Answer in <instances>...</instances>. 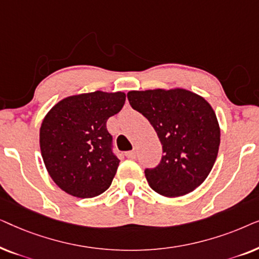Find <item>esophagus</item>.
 Masks as SVG:
<instances>
[{
	"label": "esophagus",
	"instance_id": "esophagus-1",
	"mask_svg": "<svg viewBox=\"0 0 259 259\" xmlns=\"http://www.w3.org/2000/svg\"><path fill=\"white\" fill-rule=\"evenodd\" d=\"M125 155L130 159H134L137 157V152L136 151H128V152H126Z\"/></svg>",
	"mask_w": 259,
	"mask_h": 259
}]
</instances>
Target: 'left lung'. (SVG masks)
Returning a JSON list of instances; mask_svg holds the SVG:
<instances>
[{
	"label": "left lung",
	"instance_id": "8db88e82",
	"mask_svg": "<svg viewBox=\"0 0 259 259\" xmlns=\"http://www.w3.org/2000/svg\"><path fill=\"white\" fill-rule=\"evenodd\" d=\"M130 105L141 113L162 145L161 160L145 169L148 185L165 197L197 189L213 167L221 144L217 116L204 98L186 90L132 91Z\"/></svg>",
	"mask_w": 259,
	"mask_h": 259
}]
</instances>
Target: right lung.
<instances>
[{
  "mask_svg": "<svg viewBox=\"0 0 259 259\" xmlns=\"http://www.w3.org/2000/svg\"><path fill=\"white\" fill-rule=\"evenodd\" d=\"M125 100L121 92L97 91L63 99L46 115L41 154L49 176L65 192L93 198L111 186L120 160L106 122Z\"/></svg>",
  "mask_w": 259,
  "mask_h": 259,
  "instance_id": "right-lung-1",
  "label": "right lung"
}]
</instances>
